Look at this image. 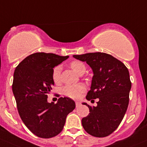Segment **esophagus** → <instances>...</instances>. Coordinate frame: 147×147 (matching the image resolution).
I'll list each match as a JSON object with an SVG mask.
<instances>
[{
    "label": "esophagus",
    "instance_id": "esophagus-1",
    "mask_svg": "<svg viewBox=\"0 0 147 147\" xmlns=\"http://www.w3.org/2000/svg\"><path fill=\"white\" fill-rule=\"evenodd\" d=\"M75 105H76V107H78L80 106V102H78V101H76L75 102Z\"/></svg>",
    "mask_w": 147,
    "mask_h": 147
}]
</instances>
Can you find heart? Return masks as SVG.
Here are the masks:
<instances>
[{"instance_id":"heart-1","label":"heart","mask_w":147,"mask_h":147,"mask_svg":"<svg viewBox=\"0 0 147 147\" xmlns=\"http://www.w3.org/2000/svg\"><path fill=\"white\" fill-rule=\"evenodd\" d=\"M71 68L78 75H83L86 71V65L84 63L79 60H74L71 61L70 63ZM61 65H56L52 69L51 77L54 83L58 84L61 80ZM86 91V86L83 84H77L66 85L63 88V93L67 97L77 99L81 96L82 93Z\"/></svg>"}]
</instances>
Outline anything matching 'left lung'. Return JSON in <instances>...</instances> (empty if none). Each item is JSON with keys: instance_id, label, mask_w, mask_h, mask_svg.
I'll return each mask as SVG.
<instances>
[{"instance_id": "1", "label": "left lung", "mask_w": 147, "mask_h": 147, "mask_svg": "<svg viewBox=\"0 0 147 147\" xmlns=\"http://www.w3.org/2000/svg\"><path fill=\"white\" fill-rule=\"evenodd\" d=\"M73 57L86 62L93 70L91 90L86 98H98L96 107L84 103L90 113L82 119V126L92 136L107 137L118 128L128 108L131 88L128 68L106 53H87Z\"/></svg>"}]
</instances>
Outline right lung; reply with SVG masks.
Here are the masks:
<instances>
[{
  "mask_svg": "<svg viewBox=\"0 0 147 147\" xmlns=\"http://www.w3.org/2000/svg\"><path fill=\"white\" fill-rule=\"evenodd\" d=\"M68 57L34 53L14 70L12 91L19 116L26 126L39 138H51L60 133L67 115L75 108V102L69 98H59L56 104L47 102V95L54 84L52 69Z\"/></svg>",
  "mask_w": 147,
  "mask_h": 147,
  "instance_id": "1",
  "label": "right lung"
}]
</instances>
